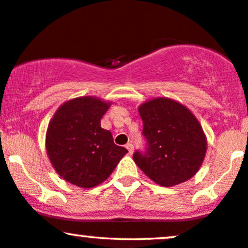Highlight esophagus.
<instances>
[{"instance_id":"1","label":"esophagus","mask_w":248,"mask_h":248,"mask_svg":"<svg viewBox=\"0 0 248 248\" xmlns=\"http://www.w3.org/2000/svg\"><path fill=\"white\" fill-rule=\"evenodd\" d=\"M126 148L128 150V152H129V154L131 155L133 154V152H134V145L131 144V143H128L127 145H126Z\"/></svg>"}]
</instances>
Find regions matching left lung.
<instances>
[{"instance_id":"8db88e82","label":"left lung","mask_w":248,"mask_h":248,"mask_svg":"<svg viewBox=\"0 0 248 248\" xmlns=\"http://www.w3.org/2000/svg\"><path fill=\"white\" fill-rule=\"evenodd\" d=\"M147 148L136 152L134 161L146 176L163 187L189 180L206 154L203 128L191 111L168 97H155L140 105Z\"/></svg>"}]
</instances>
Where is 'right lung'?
Here are the masks:
<instances>
[{"mask_svg":"<svg viewBox=\"0 0 248 248\" xmlns=\"http://www.w3.org/2000/svg\"><path fill=\"white\" fill-rule=\"evenodd\" d=\"M110 107L111 102L95 96L76 97L64 102L52 117L45 146L62 179L81 188L98 186L128 153L101 127V119Z\"/></svg>","mask_w":248,"mask_h":248,"instance_id":"add662e5","label":"right lung"}]
</instances>
